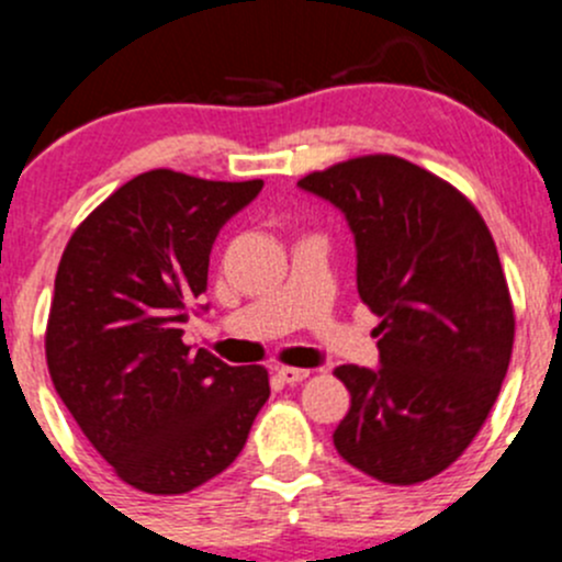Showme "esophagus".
Masks as SVG:
<instances>
[{
    "mask_svg": "<svg viewBox=\"0 0 562 562\" xmlns=\"http://www.w3.org/2000/svg\"><path fill=\"white\" fill-rule=\"evenodd\" d=\"M277 375H280L282 383H302L304 378H310V370H302V367H280L277 370Z\"/></svg>",
    "mask_w": 562,
    "mask_h": 562,
    "instance_id": "1",
    "label": "esophagus"
}]
</instances>
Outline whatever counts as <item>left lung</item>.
I'll use <instances>...</instances> for the list:
<instances>
[{
    "mask_svg": "<svg viewBox=\"0 0 562 562\" xmlns=\"http://www.w3.org/2000/svg\"><path fill=\"white\" fill-rule=\"evenodd\" d=\"M356 239L359 296L381 323V367L342 364L339 457L383 484L443 473L484 427L514 348V307L479 209L440 176L367 155L304 176Z\"/></svg>",
    "mask_w": 562,
    "mask_h": 562,
    "instance_id": "obj_1",
    "label": "left lung"
}]
</instances>
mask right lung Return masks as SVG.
<instances>
[{"instance_id": "add662e5", "label": "right lung", "mask_w": 562, "mask_h": 562, "mask_svg": "<svg viewBox=\"0 0 562 562\" xmlns=\"http://www.w3.org/2000/svg\"><path fill=\"white\" fill-rule=\"evenodd\" d=\"M260 187L146 171L108 195L61 252L45 328L50 381L135 490L184 495L223 473L269 400L263 367H228L181 342L220 228Z\"/></svg>"}]
</instances>
